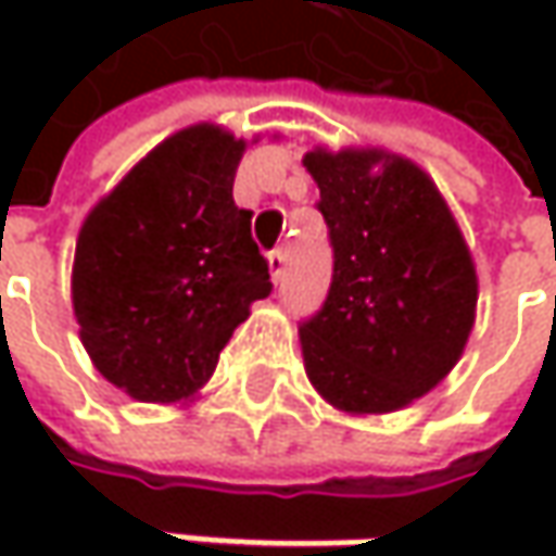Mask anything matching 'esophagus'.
<instances>
[{"label":"esophagus","mask_w":556,"mask_h":556,"mask_svg":"<svg viewBox=\"0 0 556 556\" xmlns=\"http://www.w3.org/2000/svg\"><path fill=\"white\" fill-rule=\"evenodd\" d=\"M285 266H288V250H285V247H275V250L268 253V271H271V281H275V285L285 278Z\"/></svg>","instance_id":"34e87169"}]
</instances>
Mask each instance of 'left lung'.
Masks as SVG:
<instances>
[{
    "instance_id": "obj_1",
    "label": "left lung",
    "mask_w": 556,
    "mask_h": 556,
    "mask_svg": "<svg viewBox=\"0 0 556 556\" xmlns=\"http://www.w3.org/2000/svg\"><path fill=\"white\" fill-rule=\"evenodd\" d=\"M303 166L333 247L331 290L300 325L312 387L346 415H387L455 368L477 268L433 179L377 148H315Z\"/></svg>"
}]
</instances>
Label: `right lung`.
<instances>
[{
  "instance_id": "1",
  "label": "right lung",
  "mask_w": 556,
  "mask_h": 556,
  "mask_svg": "<svg viewBox=\"0 0 556 556\" xmlns=\"http://www.w3.org/2000/svg\"><path fill=\"white\" fill-rule=\"evenodd\" d=\"M244 139L201 123L161 141L79 228L74 315L96 368L139 402H182L271 293L231 185Z\"/></svg>"
}]
</instances>
